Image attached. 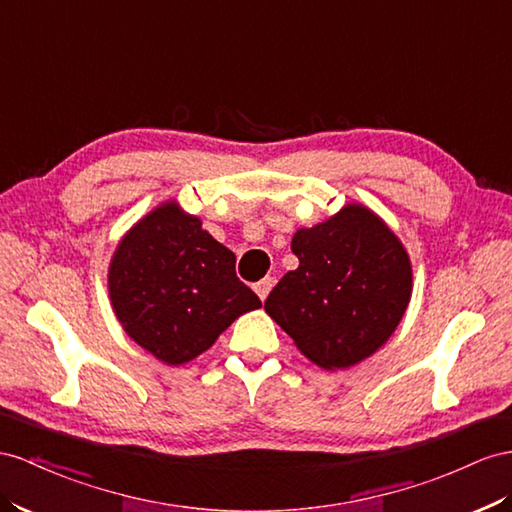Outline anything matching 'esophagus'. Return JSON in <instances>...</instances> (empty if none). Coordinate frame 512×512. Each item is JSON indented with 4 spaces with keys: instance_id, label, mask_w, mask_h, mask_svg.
Instances as JSON below:
<instances>
[{
    "instance_id": "obj_1",
    "label": "esophagus",
    "mask_w": 512,
    "mask_h": 512,
    "mask_svg": "<svg viewBox=\"0 0 512 512\" xmlns=\"http://www.w3.org/2000/svg\"><path fill=\"white\" fill-rule=\"evenodd\" d=\"M272 287H274V279H272V277H264V279L255 283V292H257V296H259L261 300H266Z\"/></svg>"
}]
</instances>
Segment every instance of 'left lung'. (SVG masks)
Returning <instances> with one entry per match:
<instances>
[{"label":"left lung","mask_w":512,"mask_h":512,"mask_svg":"<svg viewBox=\"0 0 512 512\" xmlns=\"http://www.w3.org/2000/svg\"><path fill=\"white\" fill-rule=\"evenodd\" d=\"M298 268L266 298V313L324 370L368 359L396 331L413 290L411 259L372 209L348 203L292 238Z\"/></svg>","instance_id":"obj_1"}]
</instances>
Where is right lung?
<instances>
[{
  "mask_svg": "<svg viewBox=\"0 0 512 512\" xmlns=\"http://www.w3.org/2000/svg\"><path fill=\"white\" fill-rule=\"evenodd\" d=\"M108 290L125 333L166 365L199 357L233 320L261 307L235 277V255L175 201L123 235Z\"/></svg>",
  "mask_w": 512,
  "mask_h": 512,
  "instance_id": "right-lung-1",
  "label": "right lung"
}]
</instances>
